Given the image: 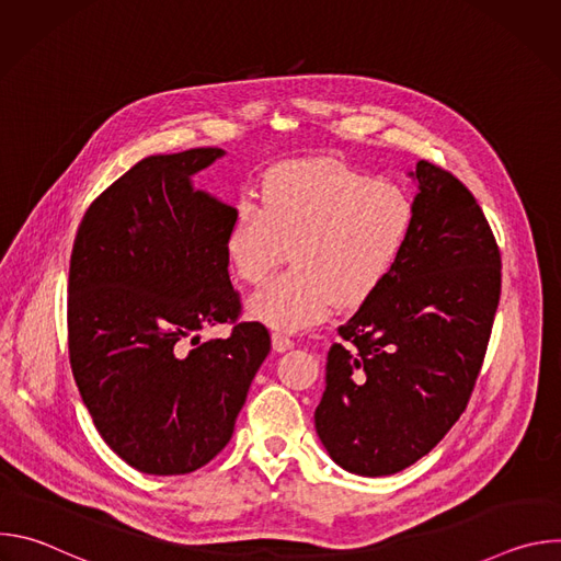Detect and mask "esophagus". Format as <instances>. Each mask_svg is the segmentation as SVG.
Here are the masks:
<instances>
[{"label":"esophagus","mask_w":561,"mask_h":561,"mask_svg":"<svg viewBox=\"0 0 561 561\" xmlns=\"http://www.w3.org/2000/svg\"><path fill=\"white\" fill-rule=\"evenodd\" d=\"M295 346V342L288 337V335H284V333H273V348L277 351V353H286V351H290Z\"/></svg>","instance_id":"34e87169"}]
</instances>
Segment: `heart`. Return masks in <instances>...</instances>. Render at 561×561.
Masks as SVG:
<instances>
[{"instance_id":"1","label":"heart","mask_w":561,"mask_h":561,"mask_svg":"<svg viewBox=\"0 0 561 561\" xmlns=\"http://www.w3.org/2000/svg\"><path fill=\"white\" fill-rule=\"evenodd\" d=\"M262 199L237 206L226 255L239 279L257 284L293 247L295 268L264 282L249 299V312L279 331L314 327L335 304H364L402 260L415 226L404 186L373 180L333 157L271 169Z\"/></svg>"}]
</instances>
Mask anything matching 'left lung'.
<instances>
[{
	"label": "left lung",
	"instance_id": "1",
	"mask_svg": "<svg viewBox=\"0 0 561 561\" xmlns=\"http://www.w3.org/2000/svg\"><path fill=\"white\" fill-rule=\"evenodd\" d=\"M409 247L337 329L314 428L333 461L381 477L431 453L466 411L502 293L495 234L472 193L417 162Z\"/></svg>",
	"mask_w": 561,
	"mask_h": 561
}]
</instances>
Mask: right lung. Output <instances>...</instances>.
<instances>
[{"mask_svg":"<svg viewBox=\"0 0 561 561\" xmlns=\"http://www.w3.org/2000/svg\"><path fill=\"white\" fill-rule=\"evenodd\" d=\"M221 154L141 159L89 206L70 253L72 377L104 442L148 474H186L221 453L271 351L264 324L237 322L234 208L191 184ZM215 323H232L231 337L202 345Z\"/></svg>","mask_w":561,"mask_h":561,"instance_id":"add662e5","label":"right lung"}]
</instances>
